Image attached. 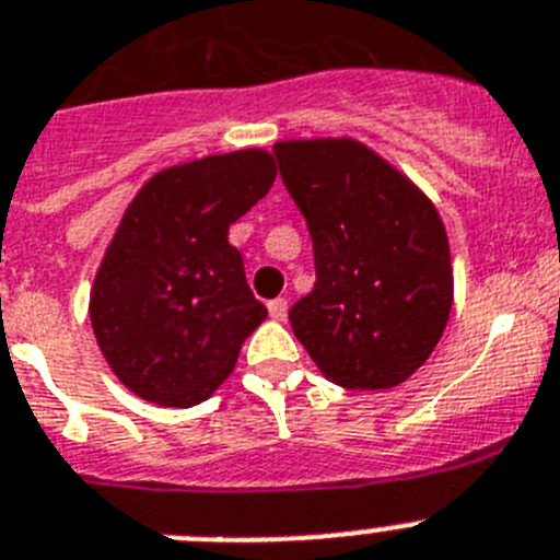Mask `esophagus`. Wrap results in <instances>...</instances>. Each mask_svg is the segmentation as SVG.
Here are the masks:
<instances>
[{
    "label": "esophagus",
    "mask_w": 560,
    "mask_h": 560,
    "mask_svg": "<svg viewBox=\"0 0 560 560\" xmlns=\"http://www.w3.org/2000/svg\"><path fill=\"white\" fill-rule=\"evenodd\" d=\"M269 316L275 323H285V316H289V303H285L283 296H277L269 303Z\"/></svg>",
    "instance_id": "1"
}]
</instances>
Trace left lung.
<instances>
[{"label": "left lung", "mask_w": 560, "mask_h": 560, "mask_svg": "<svg viewBox=\"0 0 560 560\" xmlns=\"http://www.w3.org/2000/svg\"><path fill=\"white\" fill-rule=\"evenodd\" d=\"M314 241L316 285L289 311L319 373L393 389L438 348L454 303L448 235L407 173L353 137L275 142Z\"/></svg>", "instance_id": "8db88e82"}]
</instances>
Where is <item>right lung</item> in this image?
Segmentation results:
<instances>
[{
  "label": "right lung",
  "mask_w": 560,
  "mask_h": 560,
  "mask_svg": "<svg viewBox=\"0 0 560 560\" xmlns=\"http://www.w3.org/2000/svg\"><path fill=\"white\" fill-rule=\"evenodd\" d=\"M264 148L153 173L97 266L89 319L117 378L160 407H196L235 370L269 311L246 285L230 226L275 185Z\"/></svg>",
  "instance_id": "obj_1"
}]
</instances>
